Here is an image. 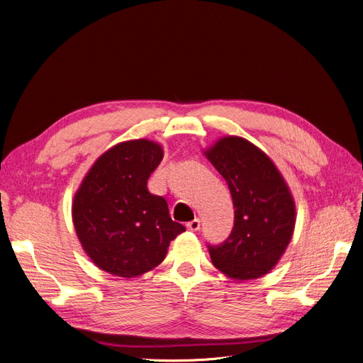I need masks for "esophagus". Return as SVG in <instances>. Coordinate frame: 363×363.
Returning <instances> with one entry per match:
<instances>
[{"mask_svg":"<svg viewBox=\"0 0 363 363\" xmlns=\"http://www.w3.org/2000/svg\"><path fill=\"white\" fill-rule=\"evenodd\" d=\"M200 219L195 218L192 219V221H189L188 224H186V227H188V230H191V232H196V230H200Z\"/></svg>","mask_w":363,"mask_h":363,"instance_id":"1","label":"esophagus"}]
</instances>
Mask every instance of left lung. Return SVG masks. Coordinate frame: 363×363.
<instances>
[{
	"label": "left lung",
	"mask_w": 363,
	"mask_h": 363,
	"mask_svg": "<svg viewBox=\"0 0 363 363\" xmlns=\"http://www.w3.org/2000/svg\"><path fill=\"white\" fill-rule=\"evenodd\" d=\"M232 194L235 223L219 245L207 244L215 268L235 280L265 276L294 233L295 204L281 174L251 142L228 136L206 152Z\"/></svg>",
	"instance_id": "8db88e82"
}]
</instances>
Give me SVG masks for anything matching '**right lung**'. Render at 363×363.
Masks as SVG:
<instances>
[{"instance_id":"1","label":"right lung","mask_w":363,"mask_h":363,"mask_svg":"<svg viewBox=\"0 0 363 363\" xmlns=\"http://www.w3.org/2000/svg\"><path fill=\"white\" fill-rule=\"evenodd\" d=\"M163 159L160 145L128 140L106 151L74 196L77 236L98 268L119 277H136L167 256L184 227L169 216L167 200L147 183Z\"/></svg>"}]
</instances>
